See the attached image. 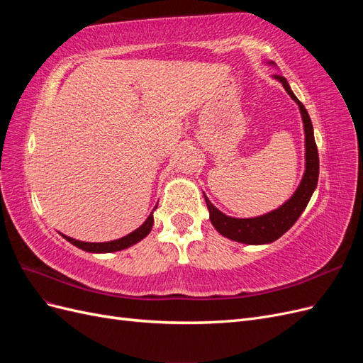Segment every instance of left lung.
<instances>
[{"label": "left lung", "mask_w": 363, "mask_h": 363, "mask_svg": "<svg viewBox=\"0 0 363 363\" xmlns=\"http://www.w3.org/2000/svg\"><path fill=\"white\" fill-rule=\"evenodd\" d=\"M277 79L286 92L291 95L292 100L298 104L303 124H304V135H306V171L303 180L295 194L291 199L280 206L276 211H272L267 215L256 216V218H232L227 216L211 203V200L204 195V200L211 213V223L216 228V232L223 236L236 240V242L250 244V245H260L269 244L283 236L288 230L295 224L296 219L300 218L303 211L309 203L311 196L316 188L318 175H320V157H318V148L313 138V127L309 113L306 107L298 101V98L294 95L291 87L283 75H274Z\"/></svg>", "instance_id": "1"}]
</instances>
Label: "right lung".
Wrapping results in <instances>:
<instances>
[{
  "instance_id": "right-lung-1",
  "label": "right lung",
  "mask_w": 363,
  "mask_h": 363,
  "mask_svg": "<svg viewBox=\"0 0 363 363\" xmlns=\"http://www.w3.org/2000/svg\"><path fill=\"white\" fill-rule=\"evenodd\" d=\"M157 206L152 208V211H156ZM152 224H155V218H152V212L150 213V216L147 218V221L142 224L139 228H136L135 232H131L130 235L121 238V239H116V240H111V242H82V240H77V239H72L69 236H65L62 235L65 239L68 240V242H71L72 245L79 247L80 250H84V251H89V252H112V251H119V250H124V248H128L131 245L138 244L139 240L144 239L152 228Z\"/></svg>"
}]
</instances>
